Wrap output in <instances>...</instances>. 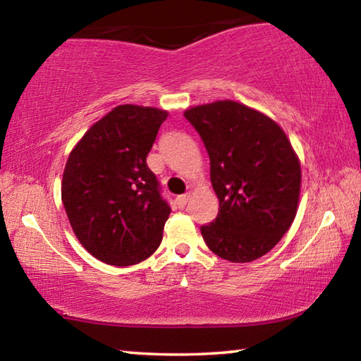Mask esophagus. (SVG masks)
Here are the masks:
<instances>
[{"mask_svg":"<svg viewBox=\"0 0 361 361\" xmlns=\"http://www.w3.org/2000/svg\"><path fill=\"white\" fill-rule=\"evenodd\" d=\"M188 200H189V194H181L175 199V202H176V205H178V209H183V207L188 204Z\"/></svg>","mask_w":361,"mask_h":361,"instance_id":"esophagus-1","label":"esophagus"}]
</instances>
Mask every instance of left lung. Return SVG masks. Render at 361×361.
<instances>
[{
  "label": "left lung",
  "mask_w": 361,
  "mask_h": 361,
  "mask_svg": "<svg viewBox=\"0 0 361 361\" xmlns=\"http://www.w3.org/2000/svg\"><path fill=\"white\" fill-rule=\"evenodd\" d=\"M210 157L218 216L200 226L213 253L250 262L277 245L296 216L301 166L290 140L266 114L223 100L189 108Z\"/></svg>",
  "instance_id": "left-lung-1"
}]
</instances>
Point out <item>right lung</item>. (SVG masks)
<instances>
[{
	"label": "right lung",
	"instance_id": "right-lung-1",
	"mask_svg": "<svg viewBox=\"0 0 361 361\" xmlns=\"http://www.w3.org/2000/svg\"><path fill=\"white\" fill-rule=\"evenodd\" d=\"M167 111L121 105L70 152L62 202L78 240L106 264L132 266L161 245L170 205L146 156Z\"/></svg>",
	"mask_w": 361,
	"mask_h": 361
}]
</instances>
